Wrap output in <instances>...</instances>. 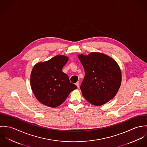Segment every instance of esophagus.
Instances as JSON below:
<instances>
[{"label": "esophagus", "mask_w": 147, "mask_h": 147, "mask_svg": "<svg viewBox=\"0 0 147 147\" xmlns=\"http://www.w3.org/2000/svg\"><path fill=\"white\" fill-rule=\"evenodd\" d=\"M76 86H78V88H79V85H80V83H79V82H78L76 83Z\"/></svg>", "instance_id": "1"}]
</instances>
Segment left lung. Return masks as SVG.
<instances>
[{
	"mask_svg": "<svg viewBox=\"0 0 147 147\" xmlns=\"http://www.w3.org/2000/svg\"><path fill=\"white\" fill-rule=\"evenodd\" d=\"M85 70L80 85L84 98L96 106L104 105L113 98L121 84L122 74L117 62L100 53L79 55Z\"/></svg>",
	"mask_w": 147,
	"mask_h": 147,
	"instance_id": "obj_1",
	"label": "left lung"
}]
</instances>
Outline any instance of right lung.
<instances>
[{
    "label": "right lung",
    "mask_w": 147,
    "mask_h": 147,
    "mask_svg": "<svg viewBox=\"0 0 147 147\" xmlns=\"http://www.w3.org/2000/svg\"><path fill=\"white\" fill-rule=\"evenodd\" d=\"M68 58L57 55L48 61L37 63L30 75L32 89L42 104L55 107L61 105L69 93L77 89L62 71Z\"/></svg>",
    "instance_id": "1"
}]
</instances>
